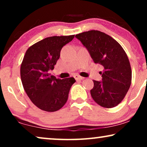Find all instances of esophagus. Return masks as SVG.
Returning a JSON list of instances; mask_svg holds the SVG:
<instances>
[{
	"label": "esophagus",
	"instance_id": "esophagus-1",
	"mask_svg": "<svg viewBox=\"0 0 147 147\" xmlns=\"http://www.w3.org/2000/svg\"><path fill=\"white\" fill-rule=\"evenodd\" d=\"M74 78H75L76 80H82L84 79V78L82 77V76H78V75H75L74 76Z\"/></svg>",
	"mask_w": 147,
	"mask_h": 147
}]
</instances>
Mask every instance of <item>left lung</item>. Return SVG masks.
Returning <instances> with one entry per match:
<instances>
[{
	"label": "left lung",
	"instance_id": "left-lung-1",
	"mask_svg": "<svg viewBox=\"0 0 147 147\" xmlns=\"http://www.w3.org/2000/svg\"><path fill=\"white\" fill-rule=\"evenodd\" d=\"M76 37L88 50L94 63L104 67L102 82L93 80L90 90L93 100L104 108L115 107L129 90L132 70L122 46L107 34L97 30L77 34Z\"/></svg>",
	"mask_w": 147,
	"mask_h": 147
}]
</instances>
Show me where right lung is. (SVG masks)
<instances>
[{
    "label": "right lung",
    "instance_id": "obj_1",
    "mask_svg": "<svg viewBox=\"0 0 147 147\" xmlns=\"http://www.w3.org/2000/svg\"><path fill=\"white\" fill-rule=\"evenodd\" d=\"M74 36L47 37L29 47L24 55L20 70L23 88L31 102L44 111L61 109L75 83L74 78L61 80L49 74L59 59L62 47Z\"/></svg>",
    "mask_w": 147,
    "mask_h": 147
}]
</instances>
